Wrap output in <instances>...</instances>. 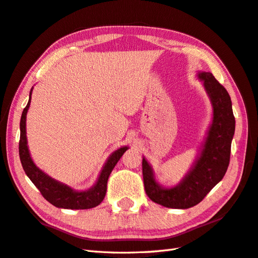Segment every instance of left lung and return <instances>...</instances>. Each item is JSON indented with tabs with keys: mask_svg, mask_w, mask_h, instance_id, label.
Instances as JSON below:
<instances>
[{
	"mask_svg": "<svg viewBox=\"0 0 258 258\" xmlns=\"http://www.w3.org/2000/svg\"><path fill=\"white\" fill-rule=\"evenodd\" d=\"M210 96L214 114L203 151L183 182L173 188L156 183L152 168L143 158L144 187L147 196L157 204L169 208H189L199 204L225 175L235 132V117L228 92L210 72L199 73Z\"/></svg>",
	"mask_w": 258,
	"mask_h": 258,
	"instance_id": "obj_1",
	"label": "left lung"
}]
</instances>
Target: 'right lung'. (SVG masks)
<instances>
[{"mask_svg":"<svg viewBox=\"0 0 258 258\" xmlns=\"http://www.w3.org/2000/svg\"><path fill=\"white\" fill-rule=\"evenodd\" d=\"M30 100L25 108L23 109L20 122V143H19V154L22 166L25 174L29 176L38 190L41 191L43 197L50 202L52 205L59 208H68V210H87V208H93L101 204L106 194L107 180L109 174L112 173L114 166L119 161V158L127 150V147H120L117 151H115L113 154L108 157L107 162L104 165L102 172L100 174L96 184L92 188L85 191H76L73 190L69 186L64 185L57 180L51 178L48 175L43 173L40 168H37L32 158L30 156L29 149H27V141H26V131H25V122H26V113L30 106Z\"/></svg>","mask_w":258,"mask_h":258,"instance_id":"obj_1","label":"right lung"}]
</instances>
